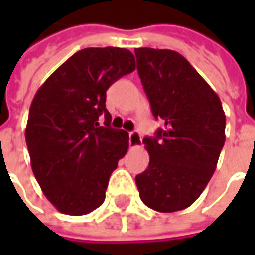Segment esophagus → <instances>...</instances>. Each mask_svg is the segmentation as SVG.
<instances>
[{
    "instance_id": "esophagus-1",
    "label": "esophagus",
    "mask_w": 255,
    "mask_h": 255,
    "mask_svg": "<svg viewBox=\"0 0 255 255\" xmlns=\"http://www.w3.org/2000/svg\"><path fill=\"white\" fill-rule=\"evenodd\" d=\"M142 144V136L138 131H133L129 133V146L131 147H139Z\"/></svg>"
}]
</instances>
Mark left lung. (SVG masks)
<instances>
[{
	"label": "left lung",
	"mask_w": 255,
	"mask_h": 255,
	"mask_svg": "<svg viewBox=\"0 0 255 255\" xmlns=\"http://www.w3.org/2000/svg\"><path fill=\"white\" fill-rule=\"evenodd\" d=\"M135 56L153 116L165 123L143 139L150 162L135 182L146 206L172 213L195 202L213 176L225 115L219 95L180 53L140 47Z\"/></svg>",
	"instance_id": "1"
}]
</instances>
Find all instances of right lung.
I'll return each instance as SVG.
<instances>
[{"label": "right lung", "instance_id": "right-lung-1", "mask_svg": "<svg viewBox=\"0 0 255 255\" xmlns=\"http://www.w3.org/2000/svg\"><path fill=\"white\" fill-rule=\"evenodd\" d=\"M133 69L135 57L127 49L87 47L36 91L25 142L36 182L58 212L83 216L105 201L109 177L129 144L126 131L111 127L106 90Z\"/></svg>", "mask_w": 255, "mask_h": 255}]
</instances>
